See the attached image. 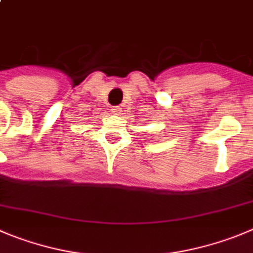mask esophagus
Masks as SVG:
<instances>
[{
  "label": "esophagus",
  "instance_id": "esophagus-1",
  "mask_svg": "<svg viewBox=\"0 0 253 253\" xmlns=\"http://www.w3.org/2000/svg\"><path fill=\"white\" fill-rule=\"evenodd\" d=\"M111 111H112L113 115H120V113H121V111H122V108L120 107V106H115V107L111 108Z\"/></svg>",
  "mask_w": 253,
  "mask_h": 253
}]
</instances>
